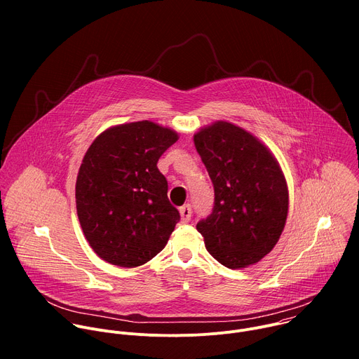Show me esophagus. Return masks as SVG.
Listing matches in <instances>:
<instances>
[{"label": "esophagus", "instance_id": "esophagus-1", "mask_svg": "<svg viewBox=\"0 0 359 359\" xmlns=\"http://www.w3.org/2000/svg\"><path fill=\"white\" fill-rule=\"evenodd\" d=\"M179 212H180L182 222L183 223H189L190 219H191V206H190V204H184V206H182L179 209Z\"/></svg>", "mask_w": 359, "mask_h": 359}]
</instances>
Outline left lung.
I'll list each match as a JSON object with an SVG mask.
<instances>
[{
  "label": "left lung",
  "instance_id": "1",
  "mask_svg": "<svg viewBox=\"0 0 359 359\" xmlns=\"http://www.w3.org/2000/svg\"><path fill=\"white\" fill-rule=\"evenodd\" d=\"M194 146L215 187L213 213L197 223L208 251L237 270L277 244L288 215V187L270 149L226 121L201 128Z\"/></svg>",
  "mask_w": 359,
  "mask_h": 359
}]
</instances>
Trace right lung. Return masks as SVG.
<instances>
[{"mask_svg":"<svg viewBox=\"0 0 359 359\" xmlns=\"http://www.w3.org/2000/svg\"><path fill=\"white\" fill-rule=\"evenodd\" d=\"M179 135L150 121L102 132L82 159L76 213L92 250L118 267H137L161 252L180 215L168 198L158 161Z\"/></svg>","mask_w":359,"mask_h":359,"instance_id":"add662e5","label":"right lung"}]
</instances>
